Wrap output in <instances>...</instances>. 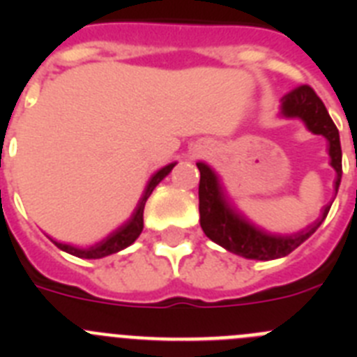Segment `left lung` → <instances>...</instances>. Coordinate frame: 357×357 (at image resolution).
<instances>
[{"instance_id": "obj_1", "label": "left lung", "mask_w": 357, "mask_h": 357, "mask_svg": "<svg viewBox=\"0 0 357 357\" xmlns=\"http://www.w3.org/2000/svg\"><path fill=\"white\" fill-rule=\"evenodd\" d=\"M282 118L302 119L309 132L324 135L329 143L331 166L336 172L334 189L338 193L342 182V144L336 125L331 119L326 105L321 103L309 85H301L289 91L280 102ZM200 169V185H198V200H200V225L211 241L218 243L225 250L238 254L247 259L270 261L284 257L305 241L314 230L321 225L329 213L331 206H326L321 216L313 225L296 232V234L280 236L272 234L252 223L243 213H239L227 198L220 178L206 162H197Z\"/></svg>"}]
</instances>
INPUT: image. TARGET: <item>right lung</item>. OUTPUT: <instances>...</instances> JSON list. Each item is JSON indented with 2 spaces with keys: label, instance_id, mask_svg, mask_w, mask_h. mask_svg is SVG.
<instances>
[{
  "label": "right lung",
  "instance_id": "right-lung-1",
  "mask_svg": "<svg viewBox=\"0 0 357 357\" xmlns=\"http://www.w3.org/2000/svg\"><path fill=\"white\" fill-rule=\"evenodd\" d=\"M175 164L176 162L168 164V166H164V168H160L159 172H155L153 175H151L150 182L146 184V189H144L143 197H141L139 204H137V207H135L130 220H128L127 223H123L119 229H116L114 232H112L110 236H107L105 239H102V241L96 243V245H93V247L89 248L71 247V245H64V243H56V241L53 243H55L56 247L61 248V250L68 252V254L71 255H77V257H82V259H102V257H105V255L116 254V252L123 250V248L130 247L132 243L139 238V234L143 232V225H144L143 213H144V206H146V200L150 198L151 191L157 188V184L162 181L164 176H168L169 172L175 168Z\"/></svg>",
  "mask_w": 357,
  "mask_h": 357
}]
</instances>
